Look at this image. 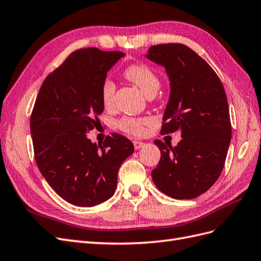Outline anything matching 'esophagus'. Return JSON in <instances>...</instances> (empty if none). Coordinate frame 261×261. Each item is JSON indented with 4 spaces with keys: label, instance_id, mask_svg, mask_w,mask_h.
Wrapping results in <instances>:
<instances>
[{
    "label": "esophagus",
    "instance_id": "1",
    "mask_svg": "<svg viewBox=\"0 0 261 261\" xmlns=\"http://www.w3.org/2000/svg\"><path fill=\"white\" fill-rule=\"evenodd\" d=\"M133 144H134V147H135L136 150L143 148L145 146V143H143V141H139V140H134Z\"/></svg>",
    "mask_w": 261,
    "mask_h": 261
}]
</instances>
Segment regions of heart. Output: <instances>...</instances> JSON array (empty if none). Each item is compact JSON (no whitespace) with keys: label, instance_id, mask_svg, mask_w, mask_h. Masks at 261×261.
<instances>
[{"label":"heart","instance_id":"b5f03b06","mask_svg":"<svg viewBox=\"0 0 261 261\" xmlns=\"http://www.w3.org/2000/svg\"><path fill=\"white\" fill-rule=\"evenodd\" d=\"M124 76L132 83L135 84L147 97L155 94L160 88V78L154 72V69L145 63H135L127 66L124 70ZM115 84L111 80H106L102 84L101 96L105 106H111L114 100ZM151 125V120L148 117L135 118L123 117L117 123L118 128L130 135L140 136L147 132L148 126Z\"/></svg>","mask_w":261,"mask_h":261}]
</instances>
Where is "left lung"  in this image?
<instances>
[{
  "instance_id": "1",
  "label": "left lung",
  "mask_w": 261,
  "mask_h": 261,
  "mask_svg": "<svg viewBox=\"0 0 261 261\" xmlns=\"http://www.w3.org/2000/svg\"><path fill=\"white\" fill-rule=\"evenodd\" d=\"M146 58L163 66L170 78L161 134H181L175 147L154 140L161 159L151 172L152 180L172 198H196L219 178L230 146L232 127L223 85L208 63L185 44L152 45Z\"/></svg>"
}]
</instances>
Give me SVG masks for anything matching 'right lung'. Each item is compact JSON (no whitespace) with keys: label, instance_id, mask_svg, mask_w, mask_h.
Returning <instances> with one entry per match:
<instances>
[{"label":"right lung","instance_id":"add662e5","mask_svg":"<svg viewBox=\"0 0 261 261\" xmlns=\"http://www.w3.org/2000/svg\"><path fill=\"white\" fill-rule=\"evenodd\" d=\"M120 51L80 49L45 78L30 117L35 159L41 174L63 199L92 207L113 196L117 172L134 145L112 134L102 145L87 133L105 110L101 88Z\"/></svg>","mask_w":261,"mask_h":261}]
</instances>
